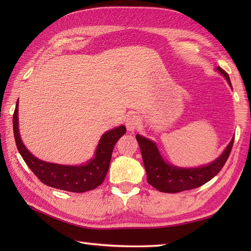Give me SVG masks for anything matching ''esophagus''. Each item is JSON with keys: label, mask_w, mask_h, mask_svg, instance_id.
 I'll return each instance as SVG.
<instances>
[{"label": "esophagus", "mask_w": 251, "mask_h": 251, "mask_svg": "<svg viewBox=\"0 0 251 251\" xmlns=\"http://www.w3.org/2000/svg\"><path fill=\"white\" fill-rule=\"evenodd\" d=\"M141 124L140 117L136 114H131L126 119V127L129 131H135Z\"/></svg>", "instance_id": "esophagus-1"}]
</instances>
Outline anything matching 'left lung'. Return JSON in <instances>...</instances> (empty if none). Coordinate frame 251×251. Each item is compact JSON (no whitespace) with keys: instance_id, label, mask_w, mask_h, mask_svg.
I'll use <instances>...</instances> for the list:
<instances>
[{"instance_id":"1","label":"left lung","mask_w":251,"mask_h":251,"mask_svg":"<svg viewBox=\"0 0 251 251\" xmlns=\"http://www.w3.org/2000/svg\"><path fill=\"white\" fill-rule=\"evenodd\" d=\"M217 70L225 75L228 84L232 86L228 74L220 67H218ZM136 138L140 147L149 184L164 193H178V192L196 189L208 182L217 174H219L222 167L225 166L234 143L233 138L220 157H218L215 162L207 166L184 169L165 163L162 156L159 155L155 143H153L151 140L139 135H137Z\"/></svg>"}]
</instances>
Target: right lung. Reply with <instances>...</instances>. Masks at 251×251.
<instances>
[{
    "instance_id": "add662e5",
    "label": "right lung",
    "mask_w": 251,
    "mask_h": 251,
    "mask_svg": "<svg viewBox=\"0 0 251 251\" xmlns=\"http://www.w3.org/2000/svg\"><path fill=\"white\" fill-rule=\"evenodd\" d=\"M17 114L18 101L16 103L13 115L14 136L20 155L23 156L28 167L44 184L55 189L74 192V193H84V192L94 190L103 182L105 175L109 170L115 143L126 132L124 126L109 130L101 137L95 158L88 164L82 165V166H63V165L41 161L26 150L19 136Z\"/></svg>"
}]
</instances>
